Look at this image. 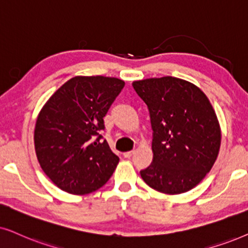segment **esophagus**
<instances>
[{
  "instance_id": "34e87169",
  "label": "esophagus",
  "mask_w": 248,
  "mask_h": 248,
  "mask_svg": "<svg viewBox=\"0 0 248 248\" xmlns=\"http://www.w3.org/2000/svg\"><path fill=\"white\" fill-rule=\"evenodd\" d=\"M133 154H134V151L124 152V157H127V158H129V157L133 156Z\"/></svg>"
}]
</instances>
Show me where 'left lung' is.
<instances>
[{
	"label": "left lung",
	"mask_w": 248,
	"mask_h": 248,
	"mask_svg": "<svg viewBox=\"0 0 248 248\" xmlns=\"http://www.w3.org/2000/svg\"><path fill=\"white\" fill-rule=\"evenodd\" d=\"M134 90L150 112L153 161L140 176L164 194L190 190L212 169L220 150L217 114L205 94L183 79L134 81Z\"/></svg>",
	"instance_id": "obj_1"
}]
</instances>
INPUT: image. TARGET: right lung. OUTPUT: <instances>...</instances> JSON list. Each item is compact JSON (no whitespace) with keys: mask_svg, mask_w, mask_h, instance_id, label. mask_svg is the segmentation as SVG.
I'll use <instances>...</instances> for the list:
<instances>
[{"mask_svg":"<svg viewBox=\"0 0 248 248\" xmlns=\"http://www.w3.org/2000/svg\"><path fill=\"white\" fill-rule=\"evenodd\" d=\"M124 86L118 78L74 77L39 112L34 140L38 162L60 189L93 193L110 179L119 162L101 131L103 118Z\"/></svg>","mask_w":248,"mask_h":248,"instance_id":"right-lung-1","label":"right lung"}]
</instances>
